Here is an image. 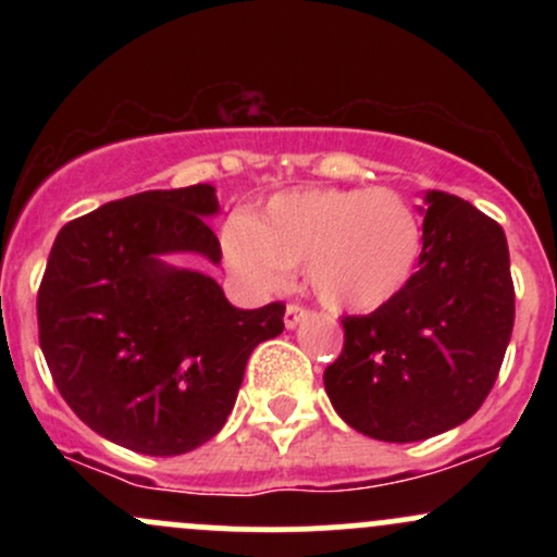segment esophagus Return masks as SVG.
<instances>
[{"label": "esophagus", "instance_id": "1", "mask_svg": "<svg viewBox=\"0 0 557 557\" xmlns=\"http://www.w3.org/2000/svg\"><path fill=\"white\" fill-rule=\"evenodd\" d=\"M306 317H309V311H306L304 306H298V304H287V309H285V327H287V330L298 327V324L304 322Z\"/></svg>", "mask_w": 557, "mask_h": 557}]
</instances>
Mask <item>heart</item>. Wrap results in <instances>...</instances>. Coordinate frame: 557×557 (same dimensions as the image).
<instances>
[{
	"mask_svg": "<svg viewBox=\"0 0 557 557\" xmlns=\"http://www.w3.org/2000/svg\"><path fill=\"white\" fill-rule=\"evenodd\" d=\"M222 248L248 290H283L304 264L306 283L332 309L374 311L417 274L424 225L393 188H306L274 196L257 220L233 216Z\"/></svg>",
	"mask_w": 557,
	"mask_h": 557,
	"instance_id": "obj_1",
	"label": "heart"
}]
</instances>
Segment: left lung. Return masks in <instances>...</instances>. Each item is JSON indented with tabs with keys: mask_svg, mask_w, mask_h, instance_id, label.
I'll use <instances>...</instances> for the list:
<instances>
[{
	"mask_svg": "<svg viewBox=\"0 0 557 557\" xmlns=\"http://www.w3.org/2000/svg\"><path fill=\"white\" fill-rule=\"evenodd\" d=\"M516 317L503 227L463 198L430 190L424 248L406 290L345 341L324 389L345 424L385 443H417L463 424L495 385Z\"/></svg>",
	"mask_w": 557,
	"mask_h": 557,
	"instance_id": "8db88e82",
	"label": "left lung"
}]
</instances>
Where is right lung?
Instances as JSON below:
<instances>
[{
    "label": "right lung",
    "mask_w": 557,
    "mask_h": 557,
    "mask_svg": "<svg viewBox=\"0 0 557 557\" xmlns=\"http://www.w3.org/2000/svg\"><path fill=\"white\" fill-rule=\"evenodd\" d=\"M207 183L146 190L67 222L38 285V343L60 395L96 434L146 456H181L233 411L246 361L285 330V304L243 311L209 274L162 253L220 264L203 216Z\"/></svg>",
    "instance_id": "1"
}]
</instances>
